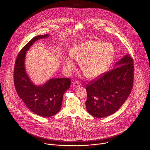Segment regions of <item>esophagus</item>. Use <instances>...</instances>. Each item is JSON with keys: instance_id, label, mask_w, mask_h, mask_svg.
I'll return each instance as SVG.
<instances>
[{"instance_id": "esophagus-1", "label": "esophagus", "mask_w": 150, "mask_h": 150, "mask_svg": "<svg viewBox=\"0 0 150 150\" xmlns=\"http://www.w3.org/2000/svg\"><path fill=\"white\" fill-rule=\"evenodd\" d=\"M81 86L80 83L79 81H75L74 82V86L76 88V87H79V86Z\"/></svg>"}]
</instances>
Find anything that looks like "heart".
<instances>
[{"instance_id": "1", "label": "heart", "mask_w": 150, "mask_h": 150, "mask_svg": "<svg viewBox=\"0 0 150 150\" xmlns=\"http://www.w3.org/2000/svg\"><path fill=\"white\" fill-rule=\"evenodd\" d=\"M72 58L80 62L81 70L88 78H94L106 71L114 58V47L98 40H90L75 45L70 51ZM64 67L67 71L75 68L71 58H65Z\"/></svg>"}]
</instances>
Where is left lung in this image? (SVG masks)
Masks as SVG:
<instances>
[{"mask_svg": "<svg viewBox=\"0 0 150 150\" xmlns=\"http://www.w3.org/2000/svg\"><path fill=\"white\" fill-rule=\"evenodd\" d=\"M133 59L125 55L112 70L100 74L86 85L87 111L102 118L113 114L131 93L134 81Z\"/></svg>", "mask_w": 150, "mask_h": 150, "instance_id": "left-lung-1", "label": "left lung"}]
</instances>
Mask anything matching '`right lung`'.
I'll return each instance as SVG.
<instances>
[{
    "mask_svg": "<svg viewBox=\"0 0 150 150\" xmlns=\"http://www.w3.org/2000/svg\"><path fill=\"white\" fill-rule=\"evenodd\" d=\"M48 34L33 38L18 54L14 64V84L18 96L25 105L36 114L44 117L58 113L62 106L63 96L70 88V79H52L44 85L35 86L30 81L25 69L26 52L36 40L46 38Z\"/></svg>",
    "mask_w": 150,
    "mask_h": 150,
    "instance_id": "1",
    "label": "right lung"
}]
</instances>
